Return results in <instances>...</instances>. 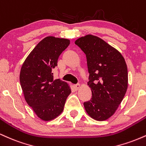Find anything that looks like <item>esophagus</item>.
Masks as SVG:
<instances>
[{
    "label": "esophagus",
    "instance_id": "1",
    "mask_svg": "<svg viewBox=\"0 0 146 146\" xmlns=\"http://www.w3.org/2000/svg\"><path fill=\"white\" fill-rule=\"evenodd\" d=\"M74 87L75 90H78V89H79L80 87V84H76V85H74Z\"/></svg>",
    "mask_w": 146,
    "mask_h": 146
}]
</instances>
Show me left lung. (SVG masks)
<instances>
[{
    "mask_svg": "<svg viewBox=\"0 0 146 146\" xmlns=\"http://www.w3.org/2000/svg\"><path fill=\"white\" fill-rule=\"evenodd\" d=\"M75 44L86 54L90 73L87 85L92 98L84 102V107L93 119L106 120L115 113L127 90L126 61L117 49L97 36L81 37Z\"/></svg>",
    "mask_w": 146,
    "mask_h": 146,
    "instance_id": "1",
    "label": "left lung"
}]
</instances>
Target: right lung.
<instances>
[{
    "instance_id": "right-lung-1",
    "label": "right lung",
    "mask_w": 146,
    "mask_h": 146,
    "mask_svg": "<svg viewBox=\"0 0 146 146\" xmlns=\"http://www.w3.org/2000/svg\"><path fill=\"white\" fill-rule=\"evenodd\" d=\"M70 43L68 39L45 37L30 52L20 70V85L26 102L44 121L52 120L63 112L71 93L70 85L54 80L52 73L59 55Z\"/></svg>"
}]
</instances>
